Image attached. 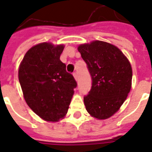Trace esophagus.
Here are the masks:
<instances>
[{"label":"esophagus","instance_id":"34e87169","mask_svg":"<svg viewBox=\"0 0 152 152\" xmlns=\"http://www.w3.org/2000/svg\"><path fill=\"white\" fill-rule=\"evenodd\" d=\"M72 75H73L75 80H78V75H77V73H76V72H73V74H72Z\"/></svg>","mask_w":152,"mask_h":152}]
</instances>
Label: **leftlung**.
<instances>
[{"instance_id":"obj_1","label":"left lung","mask_w":152,"mask_h":152,"mask_svg":"<svg viewBox=\"0 0 152 152\" xmlns=\"http://www.w3.org/2000/svg\"><path fill=\"white\" fill-rule=\"evenodd\" d=\"M91 76V88L83 97L86 110L97 119L110 118L125 101L132 85L129 60L115 46L93 41L78 46Z\"/></svg>"}]
</instances>
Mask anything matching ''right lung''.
<instances>
[{
    "label": "right lung",
    "instance_id": "right-lung-1",
    "mask_svg": "<svg viewBox=\"0 0 152 152\" xmlns=\"http://www.w3.org/2000/svg\"><path fill=\"white\" fill-rule=\"evenodd\" d=\"M64 46L42 42L27 51L19 68L24 99L37 115L58 121L68 112L77 83L60 60Z\"/></svg>",
    "mask_w": 152,
    "mask_h": 152
}]
</instances>
